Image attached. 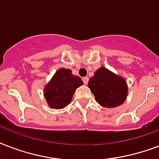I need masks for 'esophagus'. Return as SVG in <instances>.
<instances>
[{
  "instance_id": "1",
  "label": "esophagus",
  "mask_w": 159,
  "mask_h": 159,
  "mask_svg": "<svg viewBox=\"0 0 159 159\" xmlns=\"http://www.w3.org/2000/svg\"><path fill=\"white\" fill-rule=\"evenodd\" d=\"M82 81H83V82H84V84L87 85V82H88V77H85L82 78Z\"/></svg>"
}]
</instances>
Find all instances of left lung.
<instances>
[{"instance_id": "1", "label": "left lung", "mask_w": 159, "mask_h": 159, "mask_svg": "<svg viewBox=\"0 0 159 159\" xmlns=\"http://www.w3.org/2000/svg\"><path fill=\"white\" fill-rule=\"evenodd\" d=\"M88 87L93 93L97 103L103 107L114 108L125 102L128 85L125 78L102 67L90 78Z\"/></svg>"}]
</instances>
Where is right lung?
<instances>
[{"mask_svg":"<svg viewBox=\"0 0 159 159\" xmlns=\"http://www.w3.org/2000/svg\"><path fill=\"white\" fill-rule=\"evenodd\" d=\"M82 85L81 77L72 74L71 70L59 68L43 89L47 104L52 109L64 108L72 102L75 91Z\"/></svg>","mask_w":159,"mask_h":159,"instance_id":"right-lung-1","label":"right lung"}]
</instances>
